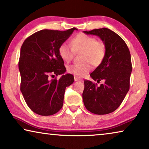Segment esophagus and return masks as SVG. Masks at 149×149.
<instances>
[{
  "label": "esophagus",
  "mask_w": 149,
  "mask_h": 149,
  "mask_svg": "<svg viewBox=\"0 0 149 149\" xmlns=\"http://www.w3.org/2000/svg\"><path fill=\"white\" fill-rule=\"evenodd\" d=\"M74 79L75 81H81V78L79 77H77V76H74Z\"/></svg>",
  "instance_id": "34e87169"
}]
</instances>
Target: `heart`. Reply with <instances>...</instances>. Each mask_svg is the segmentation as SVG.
Segmentation results:
<instances>
[{
  "label": "heart",
  "mask_w": 149,
  "mask_h": 149,
  "mask_svg": "<svg viewBox=\"0 0 149 149\" xmlns=\"http://www.w3.org/2000/svg\"><path fill=\"white\" fill-rule=\"evenodd\" d=\"M71 46L63 42L59 46L58 54L63 60L69 62L72 60L74 53L82 52L81 60L84 62L71 64L67 68L68 72L76 76H85L91 70V64L98 66L104 60L107 53L105 44L93 36L79 34L71 40Z\"/></svg>",
  "instance_id": "obj_1"
}]
</instances>
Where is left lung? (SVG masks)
Listing matches in <instances>:
<instances>
[{
	"label": "left lung",
	"instance_id": "8db88e82",
	"mask_svg": "<svg viewBox=\"0 0 149 149\" xmlns=\"http://www.w3.org/2000/svg\"><path fill=\"white\" fill-rule=\"evenodd\" d=\"M83 32L99 36L107 48L104 60L90 74L94 81L104 80V83L97 87L91 81L85 80L83 103L91 113L107 115L121 105L129 91L132 70L131 55L121 36L109 28Z\"/></svg>",
	"mask_w": 149,
	"mask_h": 149
}]
</instances>
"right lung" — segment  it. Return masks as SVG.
Masks as SVG:
<instances>
[{"label":"right lung","instance_id":"1","mask_svg":"<svg viewBox=\"0 0 149 149\" xmlns=\"http://www.w3.org/2000/svg\"><path fill=\"white\" fill-rule=\"evenodd\" d=\"M74 30H42L24 40L20 50L19 70L21 90L28 107L42 116L56 114L62 108L65 89L74 82V77L66 74L64 60L58 47ZM62 74L59 79L49 76Z\"/></svg>","mask_w":149,"mask_h":149}]
</instances>
